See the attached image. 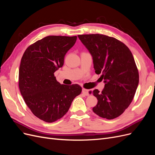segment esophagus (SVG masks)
<instances>
[{"label": "esophagus", "instance_id": "1", "mask_svg": "<svg viewBox=\"0 0 155 155\" xmlns=\"http://www.w3.org/2000/svg\"><path fill=\"white\" fill-rule=\"evenodd\" d=\"M82 92H83V94H85V96L90 95V94H89V91L88 90V89L83 88V89H82Z\"/></svg>", "mask_w": 155, "mask_h": 155}]
</instances>
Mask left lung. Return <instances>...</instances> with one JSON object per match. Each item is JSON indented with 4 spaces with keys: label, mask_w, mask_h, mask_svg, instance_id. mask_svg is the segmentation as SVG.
I'll return each mask as SVG.
<instances>
[{
    "label": "left lung",
    "mask_w": 155,
    "mask_h": 155,
    "mask_svg": "<svg viewBox=\"0 0 155 155\" xmlns=\"http://www.w3.org/2000/svg\"><path fill=\"white\" fill-rule=\"evenodd\" d=\"M92 55L94 68L101 74L105 87L92 92L97 100L95 114L107 120L120 116L132 102L139 83L138 70L129 48L114 37L102 34L78 35Z\"/></svg>",
    "instance_id": "obj_1"
}]
</instances>
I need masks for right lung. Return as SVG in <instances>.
Wrapping results in <instances>:
<instances>
[{
	"mask_svg": "<svg viewBox=\"0 0 155 155\" xmlns=\"http://www.w3.org/2000/svg\"><path fill=\"white\" fill-rule=\"evenodd\" d=\"M76 40L77 36L45 37L30 45L21 58L18 71L21 95L32 113L45 122L61 118L81 92L78 84L61 85L54 76Z\"/></svg>",
	"mask_w": 155,
	"mask_h": 155,
	"instance_id": "add662e5",
	"label": "right lung"
}]
</instances>
